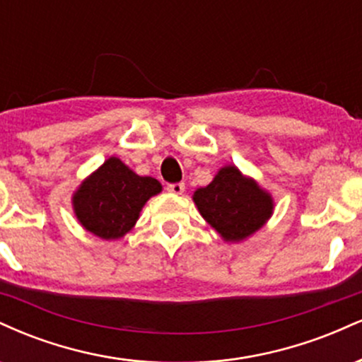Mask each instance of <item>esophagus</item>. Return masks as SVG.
<instances>
[{"label":"esophagus","mask_w":362,"mask_h":362,"mask_svg":"<svg viewBox=\"0 0 362 362\" xmlns=\"http://www.w3.org/2000/svg\"><path fill=\"white\" fill-rule=\"evenodd\" d=\"M167 190H168V192H172V194H182L185 190V184H184V182H177V184H168Z\"/></svg>","instance_id":"esophagus-1"}]
</instances>
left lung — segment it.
Segmentation results:
<instances>
[{
  "label": "left lung",
  "mask_w": 362,
  "mask_h": 362,
  "mask_svg": "<svg viewBox=\"0 0 362 362\" xmlns=\"http://www.w3.org/2000/svg\"><path fill=\"white\" fill-rule=\"evenodd\" d=\"M194 202L226 242L255 233L272 214L271 195L235 167L221 168L209 185L195 190Z\"/></svg>",
  "instance_id": "8db88e82"
}]
</instances>
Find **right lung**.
Wrapping results in <instances>:
<instances>
[{
  "instance_id": "right-lung-1",
  "label": "right lung",
  "mask_w": 362,
  "mask_h": 362,
  "mask_svg": "<svg viewBox=\"0 0 362 362\" xmlns=\"http://www.w3.org/2000/svg\"><path fill=\"white\" fill-rule=\"evenodd\" d=\"M158 192L156 178L136 175L112 156L74 194V213L90 233L115 240L134 226L144 202Z\"/></svg>"
}]
</instances>
